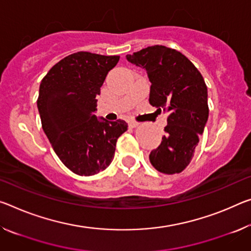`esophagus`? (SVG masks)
Masks as SVG:
<instances>
[{"instance_id":"obj_1","label":"esophagus","mask_w":251,"mask_h":251,"mask_svg":"<svg viewBox=\"0 0 251 251\" xmlns=\"http://www.w3.org/2000/svg\"><path fill=\"white\" fill-rule=\"evenodd\" d=\"M128 125H129V127H132V128H135V127H137L138 125H140V123L130 121V122H128Z\"/></svg>"}]
</instances>
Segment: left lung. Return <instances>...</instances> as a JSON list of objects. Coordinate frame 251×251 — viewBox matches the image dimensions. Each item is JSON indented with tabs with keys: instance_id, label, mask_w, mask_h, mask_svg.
Listing matches in <instances>:
<instances>
[{
	"instance_id": "left-lung-1",
	"label": "left lung",
	"mask_w": 251,
	"mask_h": 251,
	"mask_svg": "<svg viewBox=\"0 0 251 251\" xmlns=\"http://www.w3.org/2000/svg\"><path fill=\"white\" fill-rule=\"evenodd\" d=\"M126 59L149 75L150 104L169 114L161 144L150 154L151 164L161 173H180L192 160L208 122L204 79L184 54L164 46L147 47Z\"/></svg>"
}]
</instances>
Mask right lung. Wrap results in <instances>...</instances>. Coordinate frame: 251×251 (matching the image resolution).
<instances>
[{
  "label": "right lung",
  "instance_id": "add662e5",
  "mask_svg": "<svg viewBox=\"0 0 251 251\" xmlns=\"http://www.w3.org/2000/svg\"><path fill=\"white\" fill-rule=\"evenodd\" d=\"M118 55L73 53L49 70L40 83L38 109L43 132L70 171L90 176L108 168L117 138L127 130L122 119L98 118L97 96Z\"/></svg>",
  "mask_w": 251,
  "mask_h": 251
}]
</instances>
